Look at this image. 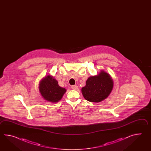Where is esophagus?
<instances>
[{"mask_svg":"<svg viewBox=\"0 0 151 151\" xmlns=\"http://www.w3.org/2000/svg\"><path fill=\"white\" fill-rule=\"evenodd\" d=\"M71 88L73 90H77L78 88V87L77 86V85H72L71 86Z\"/></svg>","mask_w":151,"mask_h":151,"instance_id":"1","label":"esophagus"}]
</instances>
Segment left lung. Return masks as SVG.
<instances>
[{
  "mask_svg": "<svg viewBox=\"0 0 151 151\" xmlns=\"http://www.w3.org/2000/svg\"><path fill=\"white\" fill-rule=\"evenodd\" d=\"M113 82L109 74L104 71L88 78L81 89L83 97L90 102L98 103L105 99L112 90Z\"/></svg>",
  "mask_w": 151,
  "mask_h": 151,
  "instance_id": "obj_1",
  "label": "left lung"
}]
</instances>
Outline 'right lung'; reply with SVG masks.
I'll list each match as a JSON object with an SVG mask.
<instances>
[{"label": "right lung", "mask_w": 151, "mask_h": 151, "mask_svg": "<svg viewBox=\"0 0 151 151\" xmlns=\"http://www.w3.org/2000/svg\"><path fill=\"white\" fill-rule=\"evenodd\" d=\"M39 90L42 97L51 103L59 101L66 91L65 88L59 86L58 81L55 78L50 75L40 82Z\"/></svg>", "instance_id": "right-lung-1"}]
</instances>
